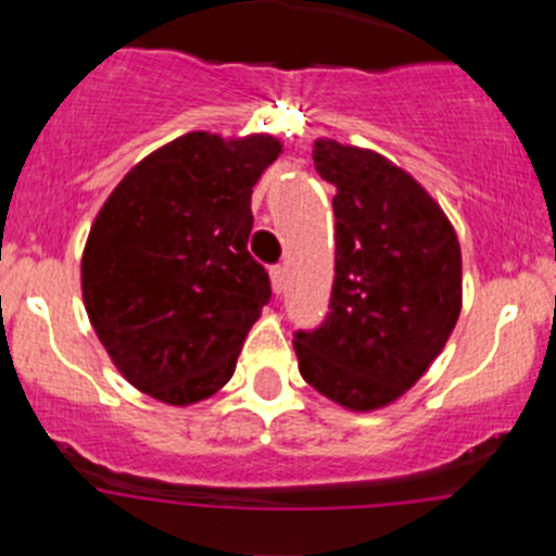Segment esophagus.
Returning <instances> with one entry per match:
<instances>
[{"label":"esophagus","instance_id":"obj_1","mask_svg":"<svg viewBox=\"0 0 556 556\" xmlns=\"http://www.w3.org/2000/svg\"><path fill=\"white\" fill-rule=\"evenodd\" d=\"M285 282H288V266L277 263V266H271V288H274V293H282Z\"/></svg>","mask_w":556,"mask_h":556}]
</instances>
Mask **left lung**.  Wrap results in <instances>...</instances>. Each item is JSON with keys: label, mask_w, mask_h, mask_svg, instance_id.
I'll return each instance as SVG.
<instances>
[{"label": "left lung", "mask_w": 556, "mask_h": 556, "mask_svg": "<svg viewBox=\"0 0 556 556\" xmlns=\"http://www.w3.org/2000/svg\"><path fill=\"white\" fill-rule=\"evenodd\" d=\"M314 169L336 188V277L328 317L295 330L301 377L371 412L435 361L463 301L457 233L422 185L384 155L319 139Z\"/></svg>", "instance_id": "1"}]
</instances>
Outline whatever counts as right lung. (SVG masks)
<instances>
[{
  "instance_id": "add662e5",
  "label": "right lung",
  "mask_w": 556,
  "mask_h": 556,
  "mask_svg": "<svg viewBox=\"0 0 556 556\" xmlns=\"http://www.w3.org/2000/svg\"><path fill=\"white\" fill-rule=\"evenodd\" d=\"M279 150L263 134H185L106 199L83 255V299L137 390L188 406L231 379L247 330L271 301L247 239L252 185Z\"/></svg>"
}]
</instances>
